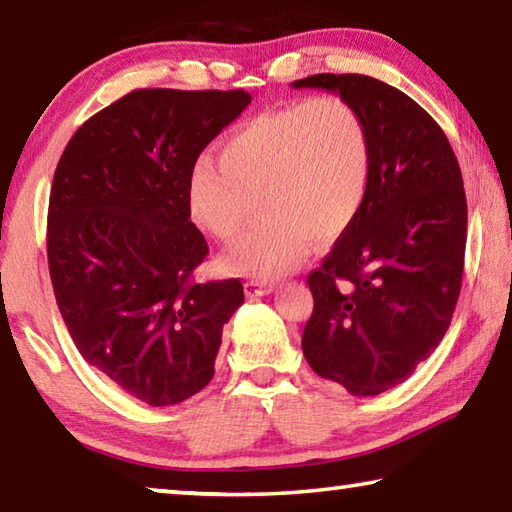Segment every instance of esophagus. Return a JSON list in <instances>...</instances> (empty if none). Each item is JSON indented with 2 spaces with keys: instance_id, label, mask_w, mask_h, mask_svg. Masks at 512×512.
<instances>
[{
  "instance_id": "esophagus-1",
  "label": "esophagus",
  "mask_w": 512,
  "mask_h": 512,
  "mask_svg": "<svg viewBox=\"0 0 512 512\" xmlns=\"http://www.w3.org/2000/svg\"><path fill=\"white\" fill-rule=\"evenodd\" d=\"M275 284L273 282H266V280H248L244 284V293L248 298H259V296H268V293H273Z\"/></svg>"
}]
</instances>
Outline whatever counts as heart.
Listing matches in <instances>:
<instances>
[{"mask_svg": "<svg viewBox=\"0 0 512 512\" xmlns=\"http://www.w3.org/2000/svg\"><path fill=\"white\" fill-rule=\"evenodd\" d=\"M370 133L341 97H314L241 124L189 176V210L219 241H235L255 210L264 219L223 257L239 275L277 277L305 259L309 241L343 235L370 185Z\"/></svg>", "mask_w": 512, "mask_h": 512, "instance_id": "1", "label": "heart"}]
</instances>
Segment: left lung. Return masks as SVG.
<instances>
[{"label":"left lung","instance_id":"8db88e82","mask_svg":"<svg viewBox=\"0 0 512 512\" xmlns=\"http://www.w3.org/2000/svg\"><path fill=\"white\" fill-rule=\"evenodd\" d=\"M293 88L339 92L366 119L370 185L361 212L307 284L302 352L352 395L400 386L443 341L461 293L467 201L452 144L427 110L363 74Z\"/></svg>","mask_w":512,"mask_h":512}]
</instances>
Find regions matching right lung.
<instances>
[{"label": "right lung", "mask_w": 512, "mask_h": 512, "mask_svg": "<svg viewBox=\"0 0 512 512\" xmlns=\"http://www.w3.org/2000/svg\"><path fill=\"white\" fill-rule=\"evenodd\" d=\"M250 103L244 90H133L74 133L54 173L47 259L81 357L121 391L171 406L210 384L237 277L198 284L189 221L198 155Z\"/></svg>", "instance_id": "right-lung-1"}]
</instances>
